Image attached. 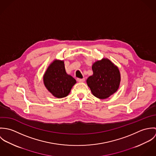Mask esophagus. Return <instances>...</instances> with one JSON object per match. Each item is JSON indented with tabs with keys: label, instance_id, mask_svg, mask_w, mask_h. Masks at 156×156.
Here are the masks:
<instances>
[{
	"label": "esophagus",
	"instance_id": "1",
	"mask_svg": "<svg viewBox=\"0 0 156 156\" xmlns=\"http://www.w3.org/2000/svg\"><path fill=\"white\" fill-rule=\"evenodd\" d=\"M77 80L79 82H85V79H79V78H78V79H77Z\"/></svg>",
	"mask_w": 156,
	"mask_h": 156
}]
</instances>
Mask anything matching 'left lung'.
Returning a JSON list of instances; mask_svg holds the SVG:
<instances>
[{
	"label": "left lung",
	"instance_id": "8db88e82",
	"mask_svg": "<svg viewBox=\"0 0 156 156\" xmlns=\"http://www.w3.org/2000/svg\"><path fill=\"white\" fill-rule=\"evenodd\" d=\"M92 69L93 74L87 83L95 97L105 99L117 91L121 82L120 72L109 59L103 58L95 62Z\"/></svg>",
	"mask_w": 156,
	"mask_h": 156
}]
</instances>
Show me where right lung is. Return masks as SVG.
<instances>
[{"label":"right lung","mask_w":156,"mask_h":156,"mask_svg":"<svg viewBox=\"0 0 156 156\" xmlns=\"http://www.w3.org/2000/svg\"><path fill=\"white\" fill-rule=\"evenodd\" d=\"M45 87L56 98L67 97L76 80L67 74L64 61L54 60L48 67L43 76Z\"/></svg>","instance_id":"right-lung-1"}]
</instances>
